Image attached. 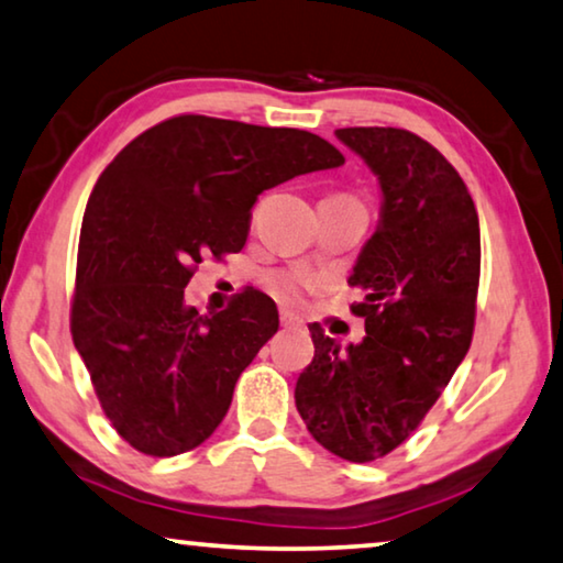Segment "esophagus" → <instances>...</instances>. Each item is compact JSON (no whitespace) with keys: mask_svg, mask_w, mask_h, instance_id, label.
Instances as JSON below:
<instances>
[{"mask_svg":"<svg viewBox=\"0 0 563 563\" xmlns=\"http://www.w3.org/2000/svg\"><path fill=\"white\" fill-rule=\"evenodd\" d=\"M279 319H282V327H299L301 322H305V319H301L299 314H294V311H289V309H282Z\"/></svg>","mask_w":563,"mask_h":563,"instance_id":"esophagus-1","label":"esophagus"}]
</instances>
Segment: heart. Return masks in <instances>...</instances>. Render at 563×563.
I'll return each mask as SVG.
<instances>
[{
    "mask_svg": "<svg viewBox=\"0 0 563 563\" xmlns=\"http://www.w3.org/2000/svg\"><path fill=\"white\" fill-rule=\"evenodd\" d=\"M311 284H314V279L307 274H276L272 279V289L276 291V297L294 301V299H299L301 289L311 287Z\"/></svg>",
    "mask_w": 563,
    "mask_h": 563,
    "instance_id": "1",
    "label": "heart"
}]
</instances>
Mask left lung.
Here are the masks:
<instances>
[{"mask_svg":"<svg viewBox=\"0 0 563 563\" xmlns=\"http://www.w3.org/2000/svg\"><path fill=\"white\" fill-rule=\"evenodd\" d=\"M383 188L377 231L350 276L365 340L342 347L309 324L314 360L297 410L319 445L352 463L412 435L471 347L481 279L475 203L445 155L402 128H340Z\"/></svg>","mask_w":563,"mask_h":563,"instance_id":"8db88e82","label":"left lung"}]
</instances>
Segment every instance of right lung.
Returning <instances> with one entry per match:
<instances>
[{
	"instance_id": "right-lung-1",
	"label": "right lung",
	"mask_w": 563,
	"mask_h": 563,
	"mask_svg": "<svg viewBox=\"0 0 563 563\" xmlns=\"http://www.w3.org/2000/svg\"><path fill=\"white\" fill-rule=\"evenodd\" d=\"M342 163L332 143L297 128L178 115L100 173L77 246L70 332L128 445L170 457L219 428L279 311L244 289L201 314L186 305V284L203 256L244 249L258 194Z\"/></svg>"
}]
</instances>
